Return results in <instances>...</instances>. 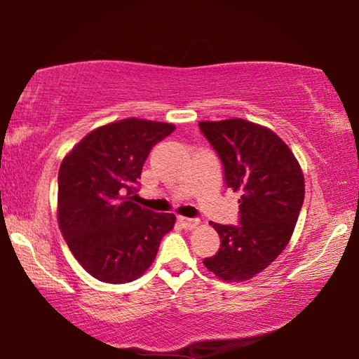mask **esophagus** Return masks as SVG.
<instances>
[{"instance_id":"obj_1","label":"esophagus","mask_w":359,"mask_h":359,"mask_svg":"<svg viewBox=\"0 0 359 359\" xmlns=\"http://www.w3.org/2000/svg\"><path fill=\"white\" fill-rule=\"evenodd\" d=\"M179 223L182 228L185 229H194L199 224L198 218H188V217H179Z\"/></svg>"}]
</instances>
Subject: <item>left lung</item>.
<instances>
[{
	"label": "left lung",
	"mask_w": 359,
	"mask_h": 359,
	"mask_svg": "<svg viewBox=\"0 0 359 359\" xmlns=\"http://www.w3.org/2000/svg\"><path fill=\"white\" fill-rule=\"evenodd\" d=\"M223 166L226 188L241 194L239 224L210 223L220 248L204 266L223 280H248L287 247L304 203V175L276 133L242 118L199 121Z\"/></svg>",
	"instance_id": "left-lung-1"
}]
</instances>
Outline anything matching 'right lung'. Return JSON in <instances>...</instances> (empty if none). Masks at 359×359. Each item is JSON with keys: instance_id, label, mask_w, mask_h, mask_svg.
Returning <instances> with one entry per match:
<instances>
[{"instance_id": "right-lung-1", "label": "right lung", "mask_w": 359, "mask_h": 359, "mask_svg": "<svg viewBox=\"0 0 359 359\" xmlns=\"http://www.w3.org/2000/svg\"><path fill=\"white\" fill-rule=\"evenodd\" d=\"M174 130L161 121H115L85 136L60 166V229L83 269L101 282L144 274L174 226L172 214L133 203L150 150Z\"/></svg>"}]
</instances>
